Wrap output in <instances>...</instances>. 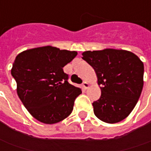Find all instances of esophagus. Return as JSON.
Returning <instances> with one entry per match:
<instances>
[{"label":"esophagus","instance_id":"obj_1","mask_svg":"<svg viewBox=\"0 0 151 151\" xmlns=\"http://www.w3.org/2000/svg\"><path fill=\"white\" fill-rule=\"evenodd\" d=\"M82 86H83V88L84 89H87V88L89 87V83H87V82H83V85Z\"/></svg>","mask_w":151,"mask_h":151}]
</instances>
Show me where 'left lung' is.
<instances>
[{
	"instance_id": "obj_1",
	"label": "left lung",
	"mask_w": 151,
	"mask_h": 151,
	"mask_svg": "<svg viewBox=\"0 0 151 151\" xmlns=\"http://www.w3.org/2000/svg\"><path fill=\"white\" fill-rule=\"evenodd\" d=\"M82 58L93 68L101 96L93 103L98 119L108 124L122 121L132 112L144 85V64L129 51L106 48L83 52Z\"/></svg>"
}]
</instances>
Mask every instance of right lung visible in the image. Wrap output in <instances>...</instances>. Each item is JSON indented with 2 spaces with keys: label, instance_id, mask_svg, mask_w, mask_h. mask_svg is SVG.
<instances>
[{
  "label": "right lung",
  "instance_id": "right-lung-1",
  "mask_svg": "<svg viewBox=\"0 0 151 151\" xmlns=\"http://www.w3.org/2000/svg\"><path fill=\"white\" fill-rule=\"evenodd\" d=\"M78 54L76 51L45 46L26 50L14 61L12 75L17 92L27 111L38 121L58 123L70 114L82 91L70 84L63 68Z\"/></svg>",
  "mask_w": 151,
  "mask_h": 151
}]
</instances>
